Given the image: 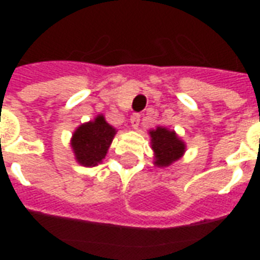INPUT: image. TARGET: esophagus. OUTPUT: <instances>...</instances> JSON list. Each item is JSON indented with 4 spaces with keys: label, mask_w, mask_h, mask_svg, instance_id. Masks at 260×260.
I'll return each instance as SVG.
<instances>
[{
    "label": "esophagus",
    "mask_w": 260,
    "mask_h": 260,
    "mask_svg": "<svg viewBox=\"0 0 260 260\" xmlns=\"http://www.w3.org/2000/svg\"><path fill=\"white\" fill-rule=\"evenodd\" d=\"M131 125L134 129H138L139 125H140V114L135 113L132 117H131Z\"/></svg>",
    "instance_id": "1"
}]
</instances>
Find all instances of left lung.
<instances>
[{"label": "left lung", "instance_id": "obj_1", "mask_svg": "<svg viewBox=\"0 0 260 260\" xmlns=\"http://www.w3.org/2000/svg\"><path fill=\"white\" fill-rule=\"evenodd\" d=\"M151 148L154 150V165L158 167H169L185 154L186 146L174 131L166 126H156L151 129Z\"/></svg>", "mask_w": 260, "mask_h": 260}]
</instances>
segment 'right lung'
Listing matches in <instances>:
<instances>
[{
  "label": "right lung",
  "mask_w": 260,
  "mask_h": 260,
  "mask_svg": "<svg viewBox=\"0 0 260 260\" xmlns=\"http://www.w3.org/2000/svg\"><path fill=\"white\" fill-rule=\"evenodd\" d=\"M116 129L98 114L93 121L79 125L71 138V148L79 165L86 167L97 166L105 158L113 140Z\"/></svg>",
  "instance_id": "1"
}]
</instances>
